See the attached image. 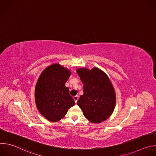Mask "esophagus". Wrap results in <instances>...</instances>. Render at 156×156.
I'll return each instance as SVG.
<instances>
[{"instance_id":"1","label":"esophagus","mask_w":156,"mask_h":156,"mask_svg":"<svg viewBox=\"0 0 156 156\" xmlns=\"http://www.w3.org/2000/svg\"><path fill=\"white\" fill-rule=\"evenodd\" d=\"M78 98H79V97H78V96H77V95L73 97V99H74V101H75V102L76 103L77 101L78 100Z\"/></svg>"}]
</instances>
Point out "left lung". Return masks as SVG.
<instances>
[{"label":"left lung","instance_id":"1","mask_svg":"<svg viewBox=\"0 0 156 156\" xmlns=\"http://www.w3.org/2000/svg\"><path fill=\"white\" fill-rule=\"evenodd\" d=\"M76 72L83 83V94L77 102L84 117L98 123L112 115L116 102L115 92L107 75L94 67L91 70L78 69Z\"/></svg>","mask_w":156,"mask_h":156}]
</instances>
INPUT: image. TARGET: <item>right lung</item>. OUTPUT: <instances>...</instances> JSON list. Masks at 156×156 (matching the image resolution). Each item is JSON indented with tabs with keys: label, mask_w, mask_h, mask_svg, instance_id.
Listing matches in <instances>:
<instances>
[{
	"label": "right lung",
	"mask_w": 156,
	"mask_h": 156,
	"mask_svg": "<svg viewBox=\"0 0 156 156\" xmlns=\"http://www.w3.org/2000/svg\"><path fill=\"white\" fill-rule=\"evenodd\" d=\"M71 75L67 69L52 64L39 76L35 87V101L39 112L48 120H60L75 104L65 83Z\"/></svg>",
	"instance_id": "right-lung-1"
}]
</instances>
